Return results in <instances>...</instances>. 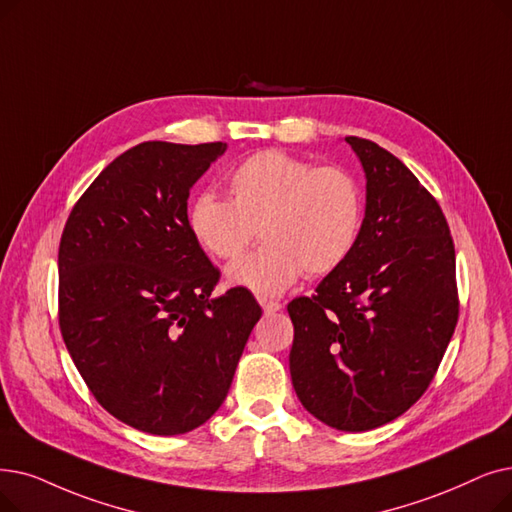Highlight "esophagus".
Wrapping results in <instances>:
<instances>
[{"instance_id":"1","label":"esophagus","mask_w":512,"mask_h":512,"mask_svg":"<svg viewBox=\"0 0 512 512\" xmlns=\"http://www.w3.org/2000/svg\"><path fill=\"white\" fill-rule=\"evenodd\" d=\"M259 303H261V307H263V311H265V314H276V311H280V309H282V305H280L278 301H268V299H259Z\"/></svg>"}]
</instances>
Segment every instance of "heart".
<instances>
[{
    "instance_id": "b5f03b06",
    "label": "heart",
    "mask_w": 512,
    "mask_h": 512,
    "mask_svg": "<svg viewBox=\"0 0 512 512\" xmlns=\"http://www.w3.org/2000/svg\"><path fill=\"white\" fill-rule=\"evenodd\" d=\"M230 198L196 194L186 226L198 247L236 257L255 234L263 244L226 268L230 286L276 297L305 272L324 276L349 259L364 224V194L341 167H316L282 150H261L226 177Z\"/></svg>"
}]
</instances>
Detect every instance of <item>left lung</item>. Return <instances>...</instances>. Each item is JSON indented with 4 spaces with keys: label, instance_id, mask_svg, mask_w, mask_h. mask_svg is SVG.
Instances as JSON below:
<instances>
[{
    "label": "left lung",
    "instance_id": "1",
    "mask_svg": "<svg viewBox=\"0 0 512 512\" xmlns=\"http://www.w3.org/2000/svg\"><path fill=\"white\" fill-rule=\"evenodd\" d=\"M345 142L366 175L362 232L316 295L288 303V355L303 408L360 433L402 416L427 391L458 322L448 221L416 175L379 144Z\"/></svg>",
    "mask_w": 512,
    "mask_h": 512
}]
</instances>
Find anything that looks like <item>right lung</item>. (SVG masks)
<instances>
[{"label":"right lung","mask_w":512,"mask_h":512,"mask_svg":"<svg viewBox=\"0 0 512 512\" xmlns=\"http://www.w3.org/2000/svg\"><path fill=\"white\" fill-rule=\"evenodd\" d=\"M228 144L142 142L73 207L58 251L60 330L100 406L150 435H180L224 404L261 318L186 226L190 188Z\"/></svg>","instance_id":"obj_1"}]
</instances>
